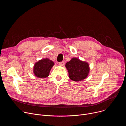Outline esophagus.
Instances as JSON below:
<instances>
[{
    "label": "esophagus",
    "instance_id": "obj_1",
    "mask_svg": "<svg viewBox=\"0 0 126 126\" xmlns=\"http://www.w3.org/2000/svg\"><path fill=\"white\" fill-rule=\"evenodd\" d=\"M64 64H65V62L64 61H62V62H61L59 63V64L61 66H63L64 65Z\"/></svg>",
    "mask_w": 126,
    "mask_h": 126
}]
</instances>
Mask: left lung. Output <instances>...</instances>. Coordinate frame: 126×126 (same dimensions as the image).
I'll return each mask as SVG.
<instances>
[{
  "instance_id": "obj_1",
  "label": "left lung",
  "mask_w": 126,
  "mask_h": 126,
  "mask_svg": "<svg viewBox=\"0 0 126 126\" xmlns=\"http://www.w3.org/2000/svg\"><path fill=\"white\" fill-rule=\"evenodd\" d=\"M69 78L74 81H80L86 79L89 75L90 67L89 64L77 58H72L65 65Z\"/></svg>"
}]
</instances>
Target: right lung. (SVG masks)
Here are the masks:
<instances>
[{"label":"right lung","instance_id":"right-lung-1","mask_svg":"<svg viewBox=\"0 0 126 126\" xmlns=\"http://www.w3.org/2000/svg\"><path fill=\"white\" fill-rule=\"evenodd\" d=\"M54 65V63L47 58L40 60L34 64L33 73L37 78H45L49 75L50 71Z\"/></svg>","mask_w":126,"mask_h":126}]
</instances>
